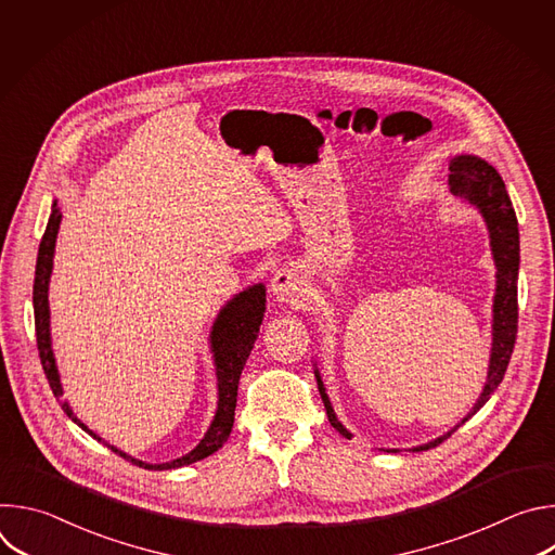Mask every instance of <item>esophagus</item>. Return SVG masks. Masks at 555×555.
Masks as SVG:
<instances>
[{"label": "esophagus", "instance_id": "esophagus-1", "mask_svg": "<svg viewBox=\"0 0 555 555\" xmlns=\"http://www.w3.org/2000/svg\"><path fill=\"white\" fill-rule=\"evenodd\" d=\"M302 274L296 268H281L272 279V292L279 302H296L302 298Z\"/></svg>", "mask_w": 555, "mask_h": 555}]
</instances>
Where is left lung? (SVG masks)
I'll list each match as a JSON object with an SVG mask.
<instances>
[{
    "mask_svg": "<svg viewBox=\"0 0 555 555\" xmlns=\"http://www.w3.org/2000/svg\"><path fill=\"white\" fill-rule=\"evenodd\" d=\"M450 173H448V186L452 195L469 202L472 206H477L490 228V244H492V255L496 261V296H494V338H492V358H490V371H488V382L481 392L479 402L474 404V409L467 413V417L461 422L465 424L474 413H477L488 400L490 395L499 388V384L505 377L509 358L514 353L516 345V334H518V261H520V242H518V221L516 212L512 206V199L507 195L505 182L496 173L492 165H488L481 157L474 155H459L450 163ZM315 382H319V390L323 404L327 409L330 424L347 439H351V433L336 420V413L330 404V398L325 392L323 379L315 371ZM459 424V426H461ZM454 426V430L459 428ZM454 430L448 435L424 443L420 448H413V452H422L428 448L439 446L443 439H448Z\"/></svg>",
    "mask_w": 555,
    "mask_h": 555,
    "instance_id": "obj_1",
    "label": "left lung"
}]
</instances>
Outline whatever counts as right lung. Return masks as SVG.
I'll use <instances>...</instances> for the list:
<instances>
[{
	"label": "right lung",
	"mask_w": 555,
	"mask_h": 555,
	"mask_svg": "<svg viewBox=\"0 0 555 555\" xmlns=\"http://www.w3.org/2000/svg\"><path fill=\"white\" fill-rule=\"evenodd\" d=\"M61 223V212L56 208V202L52 204V215L48 219L46 232L41 236L39 244V255H37V268H35V285H33V305H35V332H37V349L41 358L43 373L48 377V384L54 392V398H61L63 388L59 379V371L54 364V353L50 347V307H48V283L52 274V257H54V242H56V232ZM263 311H266V289L263 285H255L242 294H236L217 315V321L210 332V349L215 358V373H217V390H219V402H217V413L206 430L204 439L184 456L169 461V463H144L133 456H127L118 448L109 446L116 454L122 459L131 461L133 465H140L144 469H171V467H182L195 461H202L217 452L230 437L232 424H234V409H236V386H240V377L244 371V364L255 347V340L259 336V327L263 321ZM63 413L81 426L86 433H90L94 439L103 441L99 435H94L81 420H76L67 402H61Z\"/></svg>",
	"instance_id": "right-lung-1"
}]
</instances>
